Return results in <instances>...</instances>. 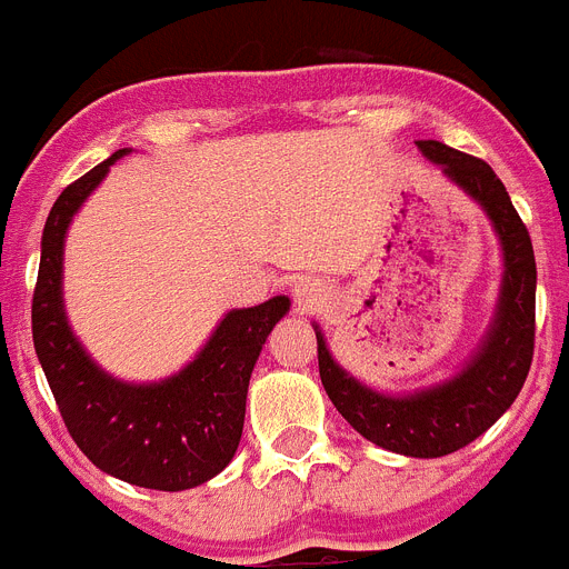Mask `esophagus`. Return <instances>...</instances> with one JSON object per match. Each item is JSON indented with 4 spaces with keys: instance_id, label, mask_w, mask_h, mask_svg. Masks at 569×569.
I'll use <instances>...</instances> for the list:
<instances>
[{
    "instance_id": "obj_1",
    "label": "esophagus",
    "mask_w": 569,
    "mask_h": 569,
    "mask_svg": "<svg viewBox=\"0 0 569 569\" xmlns=\"http://www.w3.org/2000/svg\"><path fill=\"white\" fill-rule=\"evenodd\" d=\"M293 301L299 313H316L328 305V293L321 288L319 281L313 279H301L293 288Z\"/></svg>"
}]
</instances>
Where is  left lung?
Listing matches in <instances>:
<instances>
[{
	"instance_id": "obj_1",
	"label": "left lung",
	"mask_w": 569,
	"mask_h": 569,
	"mask_svg": "<svg viewBox=\"0 0 569 569\" xmlns=\"http://www.w3.org/2000/svg\"><path fill=\"white\" fill-rule=\"evenodd\" d=\"M416 148L485 210L499 239L501 284L485 336L450 379L410 393H385L347 373L316 321L313 330L321 385L347 425L390 453L439 459L490 430L525 387L536 336V256L530 233L490 164L433 139H419Z\"/></svg>"
}]
</instances>
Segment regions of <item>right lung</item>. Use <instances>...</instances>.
Wrapping results in <instances>:
<instances>
[{"instance_id":"1","label":"right lung","mask_w":569,"mask_h":569,"mask_svg":"<svg viewBox=\"0 0 569 569\" xmlns=\"http://www.w3.org/2000/svg\"><path fill=\"white\" fill-rule=\"evenodd\" d=\"M128 153L130 148L116 150L50 208L33 290V347L79 450L113 479L179 492L219 476L236 456L250 373L290 299L273 296L256 308L228 310L199 353L159 381H124L99 367L64 310V239L110 164Z\"/></svg>"}]
</instances>
